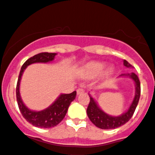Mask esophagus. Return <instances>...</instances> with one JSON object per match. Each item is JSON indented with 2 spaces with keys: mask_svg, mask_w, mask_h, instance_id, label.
Here are the masks:
<instances>
[{
  "mask_svg": "<svg viewBox=\"0 0 155 155\" xmlns=\"http://www.w3.org/2000/svg\"><path fill=\"white\" fill-rule=\"evenodd\" d=\"M84 89H77V94H78V95H79V94H81V93H84Z\"/></svg>",
  "mask_w": 155,
  "mask_h": 155,
  "instance_id": "34e87169",
  "label": "esophagus"
}]
</instances>
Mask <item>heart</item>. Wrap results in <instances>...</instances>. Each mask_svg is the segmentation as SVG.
I'll return each mask as SVG.
<instances>
[{
	"label": "heart",
	"instance_id": "heart-1",
	"mask_svg": "<svg viewBox=\"0 0 155 155\" xmlns=\"http://www.w3.org/2000/svg\"><path fill=\"white\" fill-rule=\"evenodd\" d=\"M107 63L104 62L94 61L87 63L82 68V72L84 75L88 78H96L103 73L104 77H109L115 71V67L112 66H108L106 68ZM106 70L104 71V70Z\"/></svg>",
	"mask_w": 155,
	"mask_h": 155
}]
</instances>
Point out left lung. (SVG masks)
Returning <instances> with one entry per match:
<instances>
[{
    "label": "left lung",
    "instance_id": "8db88e82",
    "mask_svg": "<svg viewBox=\"0 0 155 155\" xmlns=\"http://www.w3.org/2000/svg\"><path fill=\"white\" fill-rule=\"evenodd\" d=\"M124 65L127 68L132 67L131 64H129L128 62H127L126 60H124ZM120 77H128L132 79L135 85V97L133 98L132 102H131V105L129 106L128 109L125 112H124L123 114L117 116L107 114L100 108L95 99L92 97L91 94L89 93L90 101H89V106L87 108V115L93 124L99 128L114 129L125 124L132 117L135 108L137 107L139 97H140V81H139V78L135 73L124 74L120 75Z\"/></svg>",
    "mask_w": 155,
    "mask_h": 155
}]
</instances>
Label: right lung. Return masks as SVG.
Masks as SVG:
<instances>
[{
  "mask_svg": "<svg viewBox=\"0 0 155 155\" xmlns=\"http://www.w3.org/2000/svg\"><path fill=\"white\" fill-rule=\"evenodd\" d=\"M56 53H39L30 58L24 62L21 67L16 85V100L22 116L28 122L37 127L50 128L59 124L66 116L70 103L76 97L77 92L65 94L62 93L53 103L47 108L41 111H35L28 108L22 101L20 93V85L21 78L25 69L33 63H47L54 59Z\"/></svg>",
  "mask_w": 155,
  "mask_h": 155,
  "instance_id": "1",
  "label": "right lung"
}]
</instances>
